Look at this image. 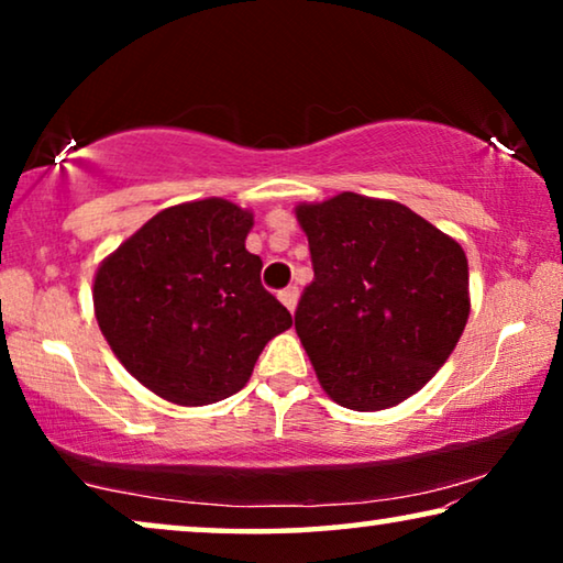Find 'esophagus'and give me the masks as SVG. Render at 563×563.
Here are the masks:
<instances>
[{
	"instance_id": "obj_1",
	"label": "esophagus",
	"mask_w": 563,
	"mask_h": 563,
	"mask_svg": "<svg viewBox=\"0 0 563 563\" xmlns=\"http://www.w3.org/2000/svg\"><path fill=\"white\" fill-rule=\"evenodd\" d=\"M279 299H282V305L287 307L289 312H295V310H297V299H299V289H297V287L282 289V291H279Z\"/></svg>"
}]
</instances>
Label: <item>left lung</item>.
<instances>
[{
    "label": "left lung",
    "mask_w": 563,
    "mask_h": 563,
    "mask_svg": "<svg viewBox=\"0 0 563 563\" xmlns=\"http://www.w3.org/2000/svg\"><path fill=\"white\" fill-rule=\"evenodd\" d=\"M295 214L314 268L295 330L320 387L356 412L418 395L472 312L464 249L395 199L341 191Z\"/></svg>",
    "instance_id": "1"
}]
</instances>
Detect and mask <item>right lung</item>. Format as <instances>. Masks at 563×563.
I'll return each instance as SVG.
<instances>
[{
	"instance_id": "add662e5",
	"label": "right lung",
	"mask_w": 563,
	"mask_h": 563,
	"mask_svg": "<svg viewBox=\"0 0 563 563\" xmlns=\"http://www.w3.org/2000/svg\"><path fill=\"white\" fill-rule=\"evenodd\" d=\"M253 212L222 197L166 207L95 274V318L122 366L166 402H220L291 314L245 251Z\"/></svg>"
}]
</instances>
